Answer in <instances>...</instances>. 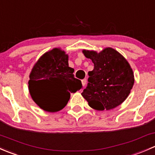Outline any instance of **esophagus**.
Returning a JSON list of instances; mask_svg holds the SVG:
<instances>
[{
    "label": "esophagus",
    "mask_w": 155,
    "mask_h": 155,
    "mask_svg": "<svg viewBox=\"0 0 155 155\" xmlns=\"http://www.w3.org/2000/svg\"><path fill=\"white\" fill-rule=\"evenodd\" d=\"M86 82H87L86 79H84L82 80V85H83V86H85V85H86Z\"/></svg>",
    "instance_id": "1"
}]
</instances>
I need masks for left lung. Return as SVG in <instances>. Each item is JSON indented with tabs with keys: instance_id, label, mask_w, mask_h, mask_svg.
<instances>
[{
	"instance_id": "left-lung-1",
	"label": "left lung",
	"mask_w": 155,
	"mask_h": 155,
	"mask_svg": "<svg viewBox=\"0 0 155 155\" xmlns=\"http://www.w3.org/2000/svg\"><path fill=\"white\" fill-rule=\"evenodd\" d=\"M84 55L94 63L88 72L87 87L82 93L88 105L96 110H110L122 104L134 83V72L127 61L114 48L101 52L83 50Z\"/></svg>"
}]
</instances>
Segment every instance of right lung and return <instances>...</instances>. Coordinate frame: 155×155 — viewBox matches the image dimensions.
Listing matches in <instances>:
<instances>
[{"mask_svg": "<svg viewBox=\"0 0 155 155\" xmlns=\"http://www.w3.org/2000/svg\"><path fill=\"white\" fill-rule=\"evenodd\" d=\"M69 67L68 55L59 48L43 54L30 73L28 89L33 101L42 109L54 112L68 103L70 93L82 87Z\"/></svg>", "mask_w": 155, "mask_h": 155, "instance_id": "1", "label": "right lung"}]
</instances>
